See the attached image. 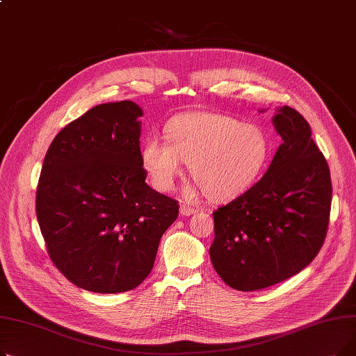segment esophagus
<instances>
[{
	"instance_id": "esophagus-1",
	"label": "esophagus",
	"mask_w": 356,
	"mask_h": 356,
	"mask_svg": "<svg viewBox=\"0 0 356 356\" xmlns=\"http://www.w3.org/2000/svg\"><path fill=\"white\" fill-rule=\"evenodd\" d=\"M195 212H196V209L193 207H189V204H186V203L180 204V215L181 216H191Z\"/></svg>"
}]
</instances>
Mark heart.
Here are the masks:
<instances>
[{
    "label": "heart",
    "instance_id": "obj_1",
    "mask_svg": "<svg viewBox=\"0 0 356 356\" xmlns=\"http://www.w3.org/2000/svg\"><path fill=\"white\" fill-rule=\"evenodd\" d=\"M165 138L148 137L141 147L143 165L160 192L173 188L181 161H188L203 196L229 200L251 188L270 157L263 129L213 112L175 117L165 125Z\"/></svg>",
    "mask_w": 356,
    "mask_h": 356
}]
</instances>
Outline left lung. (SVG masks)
Listing matches in <instances>:
<instances>
[{"label":"left lung","mask_w":356,"mask_h":356,"mask_svg":"<svg viewBox=\"0 0 356 356\" xmlns=\"http://www.w3.org/2000/svg\"><path fill=\"white\" fill-rule=\"evenodd\" d=\"M273 124L283 144L266 175L213 212L212 266L239 291L267 289L300 273L321 251L329 227L330 172L309 122L284 105Z\"/></svg>","instance_id":"1"}]
</instances>
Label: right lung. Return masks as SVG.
Instances as JSON below:
<instances>
[{
    "mask_svg": "<svg viewBox=\"0 0 356 356\" xmlns=\"http://www.w3.org/2000/svg\"><path fill=\"white\" fill-rule=\"evenodd\" d=\"M141 108L93 106L51 141L37 184L35 213L47 252L70 283L122 293L153 270L179 202L145 183Z\"/></svg>",
    "mask_w": 356,
    "mask_h": 356,
    "instance_id": "add662e5",
    "label": "right lung"
}]
</instances>
